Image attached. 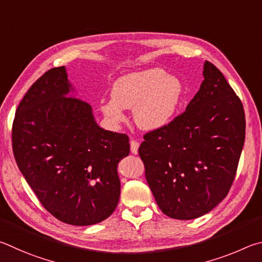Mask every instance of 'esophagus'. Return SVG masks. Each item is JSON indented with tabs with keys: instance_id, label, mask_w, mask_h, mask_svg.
Here are the masks:
<instances>
[{
	"instance_id": "obj_1",
	"label": "esophagus",
	"mask_w": 262,
	"mask_h": 262,
	"mask_svg": "<svg viewBox=\"0 0 262 262\" xmlns=\"http://www.w3.org/2000/svg\"><path fill=\"white\" fill-rule=\"evenodd\" d=\"M130 147H131V153L137 154L138 153V148H139V143L137 140H131L130 141Z\"/></svg>"
}]
</instances>
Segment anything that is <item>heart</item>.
I'll list each match as a JSON object with an SVG mask.
<instances>
[{
	"mask_svg": "<svg viewBox=\"0 0 262 262\" xmlns=\"http://www.w3.org/2000/svg\"><path fill=\"white\" fill-rule=\"evenodd\" d=\"M183 96V85L175 76L159 68L119 77L112 87V100L101 102L105 116L123 121L122 109L134 108L137 125L146 131L159 130L175 116Z\"/></svg>",
	"mask_w": 262,
	"mask_h": 262,
	"instance_id": "heart-1",
	"label": "heart"
}]
</instances>
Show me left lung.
Wrapping results in <instances>:
<instances>
[{
    "label": "left lung",
    "instance_id": "1",
    "mask_svg": "<svg viewBox=\"0 0 262 262\" xmlns=\"http://www.w3.org/2000/svg\"><path fill=\"white\" fill-rule=\"evenodd\" d=\"M204 81L186 110L144 136L138 149L160 209L176 220H193L226 198L245 141L241 99L208 61Z\"/></svg>",
    "mask_w": 262,
    "mask_h": 262
}]
</instances>
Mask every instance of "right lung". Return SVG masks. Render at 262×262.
<instances>
[{"instance_id":"right-lung-1","label":"right lung","mask_w":262,"mask_h":262,"mask_svg":"<svg viewBox=\"0 0 262 262\" xmlns=\"http://www.w3.org/2000/svg\"><path fill=\"white\" fill-rule=\"evenodd\" d=\"M72 91L64 67L41 76L16 110L12 149L27 184L53 216L92 226L116 208L117 164L130 144L126 135L100 127L91 105Z\"/></svg>"}]
</instances>
